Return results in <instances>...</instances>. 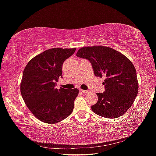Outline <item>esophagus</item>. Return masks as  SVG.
Listing matches in <instances>:
<instances>
[{
	"label": "esophagus",
	"mask_w": 156,
	"mask_h": 156,
	"mask_svg": "<svg viewBox=\"0 0 156 156\" xmlns=\"http://www.w3.org/2000/svg\"><path fill=\"white\" fill-rule=\"evenodd\" d=\"M81 91L83 93V94H86V93H88L90 91L89 90H81Z\"/></svg>",
	"instance_id": "1"
}]
</instances>
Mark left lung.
Wrapping results in <instances>:
<instances>
[{
	"instance_id": "8db88e82",
	"label": "left lung",
	"mask_w": 156,
	"mask_h": 156,
	"mask_svg": "<svg viewBox=\"0 0 156 156\" xmlns=\"http://www.w3.org/2000/svg\"><path fill=\"white\" fill-rule=\"evenodd\" d=\"M77 56L90 61L97 77H104L105 91L97 93L98 102L91 107L98 115L108 119L123 115L133 104L139 90L133 64L120 52L102 45L84 47Z\"/></svg>"
}]
</instances>
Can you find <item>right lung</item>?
I'll use <instances>...</instances> for the list:
<instances>
[{
  "instance_id": "obj_1",
  "label": "right lung",
  "mask_w": 156,
  "mask_h": 156,
  "mask_svg": "<svg viewBox=\"0 0 156 156\" xmlns=\"http://www.w3.org/2000/svg\"><path fill=\"white\" fill-rule=\"evenodd\" d=\"M76 49L53 48L32 58L23 71L21 93L30 112L40 121L57 123L72 112L77 88H55L62 64Z\"/></svg>"
}]
</instances>
